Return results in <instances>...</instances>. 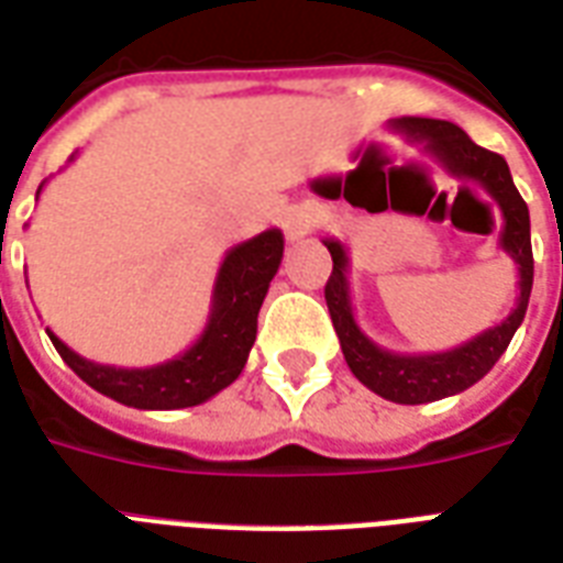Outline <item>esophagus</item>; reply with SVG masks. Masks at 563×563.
<instances>
[{"mask_svg":"<svg viewBox=\"0 0 563 563\" xmlns=\"http://www.w3.org/2000/svg\"><path fill=\"white\" fill-rule=\"evenodd\" d=\"M280 224H283V233H286V239H291V242H295V239L307 236L309 228H312V216L303 210H286L283 212Z\"/></svg>","mask_w":563,"mask_h":563,"instance_id":"esophagus-1","label":"esophagus"}]
</instances>
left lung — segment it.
Wrapping results in <instances>:
<instances>
[{
  "mask_svg": "<svg viewBox=\"0 0 563 563\" xmlns=\"http://www.w3.org/2000/svg\"><path fill=\"white\" fill-rule=\"evenodd\" d=\"M388 125L411 143H420L453 178L473 180L497 201L503 212V230H499V247L506 251L517 265V300L497 327L482 330L471 342L450 347L441 353H394L379 347L374 339L362 333L356 324L351 300V256L347 247L335 236H324V245L333 256V274L327 280L324 298L335 333L342 342V353L347 368L371 391L402 406H418L441 397L471 388L488 374L506 347L515 339L517 327L523 324L529 295H532L534 260H532V233H529V207L517 192L508 163L499 154L482 148L464 134L462 128L444 119L402 117L391 119Z\"/></svg>",
  "mask_w": 563,
  "mask_h": 563,
  "instance_id": "8db88e82",
  "label": "left lung"
}]
</instances>
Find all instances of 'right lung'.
I'll return each mask as SVG.
<instances>
[{
    "label": "right lung",
    "mask_w": 563,
    "mask_h": 563,
    "mask_svg": "<svg viewBox=\"0 0 563 563\" xmlns=\"http://www.w3.org/2000/svg\"><path fill=\"white\" fill-rule=\"evenodd\" d=\"M280 260L283 233L277 228L263 230L260 236L230 247L216 274L203 333L187 351L161 365H148V368L101 365L66 347L48 327L46 333L55 351L60 353V360L90 388L110 400L148 411L198 406L216 397L221 388H228L245 368L247 353L256 339V316H260L274 274L280 268Z\"/></svg>",
    "instance_id": "obj_1"
}]
</instances>
